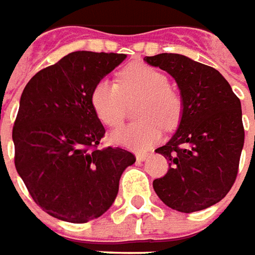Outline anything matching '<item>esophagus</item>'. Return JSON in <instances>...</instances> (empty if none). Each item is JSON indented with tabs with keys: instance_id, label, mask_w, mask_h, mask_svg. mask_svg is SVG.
<instances>
[{
	"instance_id": "34e87169",
	"label": "esophagus",
	"mask_w": 255,
	"mask_h": 255,
	"mask_svg": "<svg viewBox=\"0 0 255 255\" xmlns=\"http://www.w3.org/2000/svg\"><path fill=\"white\" fill-rule=\"evenodd\" d=\"M147 156H148V153H145V152L136 153L137 162H142V160H145V158H147Z\"/></svg>"
}]
</instances>
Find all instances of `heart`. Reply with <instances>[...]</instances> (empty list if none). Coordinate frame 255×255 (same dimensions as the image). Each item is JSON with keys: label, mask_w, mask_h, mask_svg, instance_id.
Listing matches in <instances>:
<instances>
[{"label": "heart", "mask_w": 255, "mask_h": 255, "mask_svg": "<svg viewBox=\"0 0 255 255\" xmlns=\"http://www.w3.org/2000/svg\"><path fill=\"white\" fill-rule=\"evenodd\" d=\"M141 99L137 106L136 124L124 126L111 134L118 145L142 151L162 137V125L171 128L180 121L182 103L169 79L159 70L145 63H133L119 74V85L99 81L92 90V106L103 124L115 128L124 121L126 102Z\"/></svg>", "instance_id": "1"}]
</instances>
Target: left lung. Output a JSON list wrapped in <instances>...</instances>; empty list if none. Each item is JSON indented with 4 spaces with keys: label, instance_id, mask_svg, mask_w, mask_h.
Returning a JSON list of instances; mask_svg holds the SVG:
<instances>
[{
    "label": "left lung",
    "instance_id": "left-lung-1",
    "mask_svg": "<svg viewBox=\"0 0 255 255\" xmlns=\"http://www.w3.org/2000/svg\"><path fill=\"white\" fill-rule=\"evenodd\" d=\"M176 79L182 113L178 129L155 152L169 170L152 185L170 209L194 213L216 205L232 188L245 144L242 106L216 68L177 53L145 56Z\"/></svg>",
    "mask_w": 255,
    "mask_h": 255
}]
</instances>
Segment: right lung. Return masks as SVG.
Segmentation results:
<instances>
[{
  "label": "right lung",
  "mask_w": 255,
  "mask_h": 255,
  "mask_svg": "<svg viewBox=\"0 0 255 255\" xmlns=\"http://www.w3.org/2000/svg\"><path fill=\"white\" fill-rule=\"evenodd\" d=\"M126 59L124 53L78 50L38 71L20 97L12 130L16 170L41 209L67 223L103 216L118 195L134 155L99 149L106 129L92 90Z\"/></svg>",
  "instance_id": "obj_1"
}]
</instances>
